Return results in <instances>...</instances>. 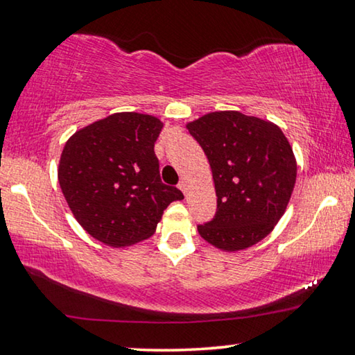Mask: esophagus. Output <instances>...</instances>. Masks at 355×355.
Returning a JSON list of instances; mask_svg holds the SVG:
<instances>
[{
  "instance_id": "obj_1",
  "label": "esophagus",
  "mask_w": 355,
  "mask_h": 355,
  "mask_svg": "<svg viewBox=\"0 0 355 355\" xmlns=\"http://www.w3.org/2000/svg\"><path fill=\"white\" fill-rule=\"evenodd\" d=\"M178 187L182 190V193H184V195H185V193H187V190H189V189H187V182H185V181H181V182H179V185H178Z\"/></svg>"
}]
</instances>
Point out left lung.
<instances>
[{"mask_svg": "<svg viewBox=\"0 0 355 355\" xmlns=\"http://www.w3.org/2000/svg\"><path fill=\"white\" fill-rule=\"evenodd\" d=\"M208 157L217 211L198 233L222 250H241L275 228L293 192L297 162L277 125L238 111L209 112L187 123Z\"/></svg>", "mask_w": 355, "mask_h": 355, "instance_id": "1", "label": "left lung"}]
</instances>
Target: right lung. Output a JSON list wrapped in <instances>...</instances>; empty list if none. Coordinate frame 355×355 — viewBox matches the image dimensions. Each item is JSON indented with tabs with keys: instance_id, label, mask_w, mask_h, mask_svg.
I'll return each mask as SVG.
<instances>
[{
	"instance_id": "add662e5",
	"label": "right lung",
	"mask_w": 355,
	"mask_h": 355,
	"mask_svg": "<svg viewBox=\"0 0 355 355\" xmlns=\"http://www.w3.org/2000/svg\"><path fill=\"white\" fill-rule=\"evenodd\" d=\"M163 123L154 116L117 112L76 132L64 144L58 182L80 227L112 248L154 234L163 211L182 200L162 182L154 144Z\"/></svg>"
}]
</instances>
